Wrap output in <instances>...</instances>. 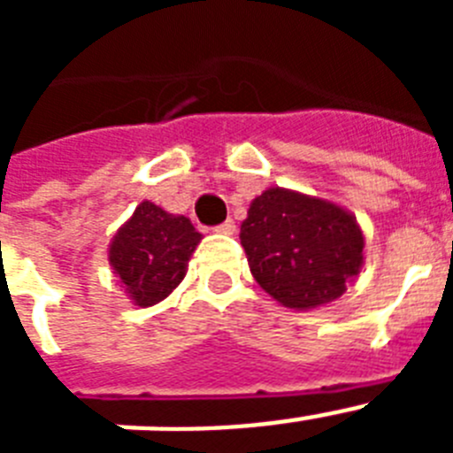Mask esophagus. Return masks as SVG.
<instances>
[{"instance_id": "1", "label": "esophagus", "mask_w": 453, "mask_h": 453, "mask_svg": "<svg viewBox=\"0 0 453 453\" xmlns=\"http://www.w3.org/2000/svg\"><path fill=\"white\" fill-rule=\"evenodd\" d=\"M215 231H219V234H224V235H234L235 234V222H234V219H226V222L219 224Z\"/></svg>"}]
</instances>
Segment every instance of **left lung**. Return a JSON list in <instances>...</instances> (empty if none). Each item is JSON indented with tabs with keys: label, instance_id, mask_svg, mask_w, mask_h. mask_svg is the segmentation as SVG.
Wrapping results in <instances>:
<instances>
[{
	"label": "left lung",
	"instance_id": "1",
	"mask_svg": "<svg viewBox=\"0 0 453 453\" xmlns=\"http://www.w3.org/2000/svg\"><path fill=\"white\" fill-rule=\"evenodd\" d=\"M240 245L256 283L292 311L340 299L365 263V235L351 211L279 186L251 199Z\"/></svg>",
	"mask_w": 453,
	"mask_h": 453
}]
</instances>
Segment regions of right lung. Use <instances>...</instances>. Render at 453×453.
<instances>
[{"instance_id":"add662e5","label":"right lung","mask_w":453,"mask_h":453,"mask_svg":"<svg viewBox=\"0 0 453 453\" xmlns=\"http://www.w3.org/2000/svg\"><path fill=\"white\" fill-rule=\"evenodd\" d=\"M199 242L202 234L186 215L167 213L145 199L111 238L108 263L127 297L135 306L150 308L183 281Z\"/></svg>"}]
</instances>
